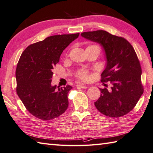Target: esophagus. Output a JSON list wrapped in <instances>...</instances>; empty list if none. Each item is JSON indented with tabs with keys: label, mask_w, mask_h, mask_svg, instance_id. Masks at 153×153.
Wrapping results in <instances>:
<instances>
[{
	"label": "esophagus",
	"mask_w": 153,
	"mask_h": 153,
	"mask_svg": "<svg viewBox=\"0 0 153 153\" xmlns=\"http://www.w3.org/2000/svg\"><path fill=\"white\" fill-rule=\"evenodd\" d=\"M76 86L77 87H80V88H82V89H87V86L85 85H83V84H77V85H76Z\"/></svg>",
	"instance_id": "1"
}]
</instances>
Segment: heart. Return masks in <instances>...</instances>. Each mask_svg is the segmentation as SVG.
Instances as JSON below:
<instances>
[{
	"mask_svg": "<svg viewBox=\"0 0 153 153\" xmlns=\"http://www.w3.org/2000/svg\"><path fill=\"white\" fill-rule=\"evenodd\" d=\"M91 46H95V47H98L97 45H91ZM90 47V46H89ZM76 77L77 78L83 80V81H86L89 79V72L88 71L85 69H81L77 71L76 73Z\"/></svg>",
	"mask_w": 153,
	"mask_h": 153,
	"instance_id": "heart-1",
	"label": "heart"
}]
</instances>
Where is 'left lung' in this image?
<instances>
[{
    "label": "left lung",
    "instance_id": "left-lung-1",
    "mask_svg": "<svg viewBox=\"0 0 153 153\" xmlns=\"http://www.w3.org/2000/svg\"><path fill=\"white\" fill-rule=\"evenodd\" d=\"M82 36L97 42L105 51L107 64L101 74V82H110L111 91L100 89V96L95 102L102 114L119 118L135 106L143 93L141 67L134 47L125 38L104 30L83 32Z\"/></svg>",
    "mask_w": 153,
    "mask_h": 153
}]
</instances>
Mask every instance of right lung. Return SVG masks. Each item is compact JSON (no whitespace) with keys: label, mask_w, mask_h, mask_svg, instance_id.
Returning <instances> with one entry per match:
<instances>
[{"label":"right lung","mask_w":153,"mask_h":153,"mask_svg":"<svg viewBox=\"0 0 153 153\" xmlns=\"http://www.w3.org/2000/svg\"><path fill=\"white\" fill-rule=\"evenodd\" d=\"M79 33L53 35L30 45L23 52L16 70V92L30 113L41 120L57 118L68 106L70 85H51L53 70L63 51Z\"/></svg>","instance_id":"1"}]
</instances>
